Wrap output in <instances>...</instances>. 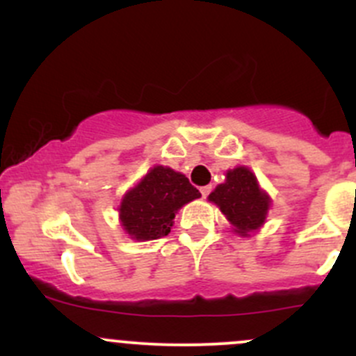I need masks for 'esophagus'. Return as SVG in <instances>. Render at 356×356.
Segmentation results:
<instances>
[{
	"label": "esophagus",
	"instance_id": "1",
	"mask_svg": "<svg viewBox=\"0 0 356 356\" xmlns=\"http://www.w3.org/2000/svg\"><path fill=\"white\" fill-rule=\"evenodd\" d=\"M200 191H201V195H203V198H207V196L211 193V186H203V188H201Z\"/></svg>",
	"mask_w": 356,
	"mask_h": 356
}]
</instances>
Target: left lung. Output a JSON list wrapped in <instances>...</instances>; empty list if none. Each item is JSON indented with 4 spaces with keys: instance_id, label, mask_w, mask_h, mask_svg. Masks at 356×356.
Returning a JSON list of instances; mask_svg holds the SVG:
<instances>
[{
    "instance_id": "obj_1",
    "label": "left lung",
    "mask_w": 356,
    "mask_h": 356,
    "mask_svg": "<svg viewBox=\"0 0 356 356\" xmlns=\"http://www.w3.org/2000/svg\"><path fill=\"white\" fill-rule=\"evenodd\" d=\"M222 213L229 218L234 231L241 236L254 231L265 222L270 201L258 186L253 172L246 167H238L227 172L224 184H218L208 196Z\"/></svg>"
}]
</instances>
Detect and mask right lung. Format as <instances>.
Returning <instances> with one entry per match:
<instances>
[{"label":"right lung","instance_id":"obj_1","mask_svg":"<svg viewBox=\"0 0 356 356\" xmlns=\"http://www.w3.org/2000/svg\"><path fill=\"white\" fill-rule=\"evenodd\" d=\"M200 196L186 175L158 165L124 196L120 222L125 232L138 241L163 238L170 232L175 211Z\"/></svg>","mask_w":356,"mask_h":356}]
</instances>
